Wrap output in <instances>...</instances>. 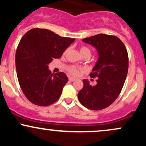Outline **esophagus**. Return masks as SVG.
<instances>
[{
    "mask_svg": "<svg viewBox=\"0 0 146 146\" xmlns=\"http://www.w3.org/2000/svg\"><path fill=\"white\" fill-rule=\"evenodd\" d=\"M75 78H68V80H69L70 82H73L75 81Z\"/></svg>",
    "mask_w": 146,
    "mask_h": 146,
    "instance_id": "obj_1",
    "label": "esophagus"
}]
</instances>
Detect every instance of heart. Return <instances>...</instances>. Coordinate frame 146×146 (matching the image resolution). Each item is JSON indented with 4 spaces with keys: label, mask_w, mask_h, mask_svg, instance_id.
Wrapping results in <instances>:
<instances>
[{
    "label": "heart",
    "mask_w": 146,
    "mask_h": 146,
    "mask_svg": "<svg viewBox=\"0 0 146 146\" xmlns=\"http://www.w3.org/2000/svg\"><path fill=\"white\" fill-rule=\"evenodd\" d=\"M80 53L82 56H86V55H88V56H90V49L86 46H82L80 47ZM66 51L64 52V53H66ZM68 71L70 74L73 75V76H77L79 74V69L76 66H70L68 68Z\"/></svg>",
    "instance_id": "b5f03b06"
}]
</instances>
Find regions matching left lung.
<instances>
[{"mask_svg":"<svg viewBox=\"0 0 146 146\" xmlns=\"http://www.w3.org/2000/svg\"><path fill=\"white\" fill-rule=\"evenodd\" d=\"M96 48L99 58L93 68L91 78H98L95 85L84 80L78 100L90 110L104 109L116 100L124 84L128 70L126 48L118 37L98 34L82 39Z\"/></svg>","mask_w":146,"mask_h":146,"instance_id":"left-lung-1","label":"left lung"}]
</instances>
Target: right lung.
<instances>
[{
	"instance_id": "1",
	"label": "right lung",
	"mask_w": 146,
	"mask_h": 146,
	"mask_svg": "<svg viewBox=\"0 0 146 146\" xmlns=\"http://www.w3.org/2000/svg\"><path fill=\"white\" fill-rule=\"evenodd\" d=\"M74 41L39 28L29 30L21 38L16 53L17 77L23 93L33 104L46 106L60 98L68 78L63 72L53 75L48 65Z\"/></svg>"
}]
</instances>
